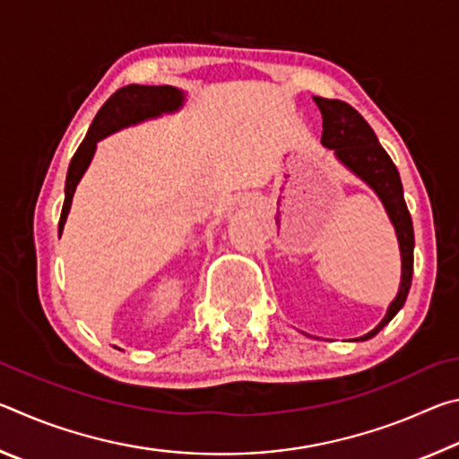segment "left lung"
I'll use <instances>...</instances> for the list:
<instances>
[{
  "instance_id": "left-lung-1",
  "label": "left lung",
  "mask_w": 459,
  "mask_h": 459,
  "mask_svg": "<svg viewBox=\"0 0 459 459\" xmlns=\"http://www.w3.org/2000/svg\"><path fill=\"white\" fill-rule=\"evenodd\" d=\"M314 100L316 105L320 107L324 119L322 145L325 150H332L333 158H336L348 172L354 174L377 194L378 200L383 202L388 221H391L394 227V235H397L399 240V291L391 301V306H388L383 320H380L370 332L364 333V336L354 338V342H364L377 336V333L399 314V309L405 306L411 279H413V222H411L405 196H403V184L397 168H394L393 160L388 158V153L383 150V145L378 143L375 131H372L368 123L364 121L362 115L356 111L354 107L344 103V100L322 97H314Z\"/></svg>"
}]
</instances>
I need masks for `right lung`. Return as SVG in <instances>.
<instances>
[{"instance_id":"add662e5","label":"right lung","mask_w":459,"mask_h":459,"mask_svg":"<svg viewBox=\"0 0 459 459\" xmlns=\"http://www.w3.org/2000/svg\"><path fill=\"white\" fill-rule=\"evenodd\" d=\"M184 103L186 92L176 87H169V84H164V87L127 84V87L115 91L107 99V103L99 108L97 117L92 119L79 150L73 155L71 166H68L65 184V206H62L58 222V235H62V230H65L76 186H79L81 178L89 169L100 139L117 134V131L126 127L137 126V123L158 119L161 115L178 113L184 107Z\"/></svg>"}]
</instances>
